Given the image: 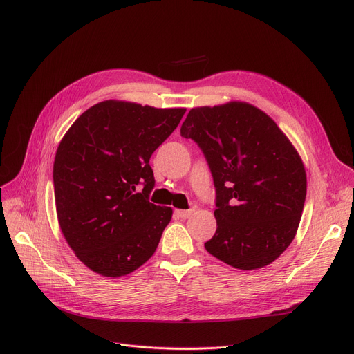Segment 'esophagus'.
<instances>
[{
	"mask_svg": "<svg viewBox=\"0 0 354 354\" xmlns=\"http://www.w3.org/2000/svg\"><path fill=\"white\" fill-rule=\"evenodd\" d=\"M192 209H176V215L179 216V218H182V219H187V218H189L191 215H192Z\"/></svg>",
	"mask_w": 354,
	"mask_h": 354,
	"instance_id": "34e87169",
	"label": "esophagus"
}]
</instances>
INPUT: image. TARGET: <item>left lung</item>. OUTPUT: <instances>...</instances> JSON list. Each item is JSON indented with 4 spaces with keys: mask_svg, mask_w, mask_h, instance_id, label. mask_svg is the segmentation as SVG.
Wrapping results in <instances>:
<instances>
[{
    "mask_svg": "<svg viewBox=\"0 0 354 354\" xmlns=\"http://www.w3.org/2000/svg\"><path fill=\"white\" fill-rule=\"evenodd\" d=\"M180 136L205 156L216 192V232L207 251L238 270L280 257L295 236L307 194L306 169L263 110L243 102L191 109Z\"/></svg>",
    "mask_w": 354,
    "mask_h": 354,
    "instance_id": "1",
    "label": "left lung"
}]
</instances>
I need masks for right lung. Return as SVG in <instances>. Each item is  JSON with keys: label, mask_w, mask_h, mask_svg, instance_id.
<instances>
[{"label": "right lung", "mask_w": 354, "mask_h": 354, "mask_svg": "<svg viewBox=\"0 0 354 354\" xmlns=\"http://www.w3.org/2000/svg\"><path fill=\"white\" fill-rule=\"evenodd\" d=\"M185 111L106 100L87 109L62 139L53 166L59 224L91 271L122 277L156 251L172 208L149 202L155 188L149 159Z\"/></svg>", "instance_id": "1"}]
</instances>
